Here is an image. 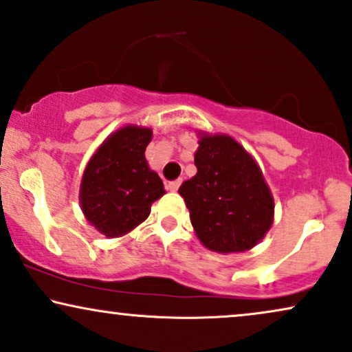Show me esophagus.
<instances>
[{
  "label": "esophagus",
  "instance_id": "esophagus-1",
  "mask_svg": "<svg viewBox=\"0 0 352 352\" xmlns=\"http://www.w3.org/2000/svg\"><path fill=\"white\" fill-rule=\"evenodd\" d=\"M180 185H182V180L180 179L179 180H173V182H168L167 190L168 191H177V190H179Z\"/></svg>",
  "mask_w": 352,
  "mask_h": 352
}]
</instances>
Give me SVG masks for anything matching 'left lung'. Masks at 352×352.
<instances>
[{
  "instance_id": "left-lung-1",
  "label": "left lung",
  "mask_w": 352,
  "mask_h": 352,
  "mask_svg": "<svg viewBox=\"0 0 352 352\" xmlns=\"http://www.w3.org/2000/svg\"><path fill=\"white\" fill-rule=\"evenodd\" d=\"M198 172L182 184L198 239L209 250L245 252L273 222L274 203L263 173L232 138L203 136L195 154Z\"/></svg>"
}]
</instances>
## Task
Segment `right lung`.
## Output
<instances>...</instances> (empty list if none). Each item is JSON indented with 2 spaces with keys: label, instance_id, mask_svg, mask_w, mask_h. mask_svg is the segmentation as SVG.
<instances>
[{
  "label": "right lung",
  "instance_id": "1",
  "mask_svg": "<svg viewBox=\"0 0 352 352\" xmlns=\"http://www.w3.org/2000/svg\"><path fill=\"white\" fill-rule=\"evenodd\" d=\"M151 136L148 128H122L97 149L84 170L82 212L107 237L135 229L149 216L151 204L166 193L161 177L144 157Z\"/></svg>",
  "mask_w": 352,
  "mask_h": 352
}]
</instances>
